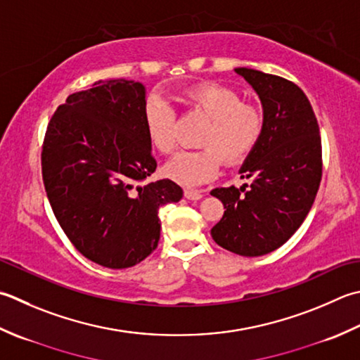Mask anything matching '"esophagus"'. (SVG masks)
<instances>
[{
    "label": "esophagus",
    "mask_w": 360,
    "mask_h": 360,
    "mask_svg": "<svg viewBox=\"0 0 360 360\" xmlns=\"http://www.w3.org/2000/svg\"><path fill=\"white\" fill-rule=\"evenodd\" d=\"M184 196L187 200H190V201H198V200H201L202 198V192L201 190H192V188H187V190H184Z\"/></svg>",
    "instance_id": "34e87169"
}]
</instances>
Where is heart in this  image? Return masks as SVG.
Returning a JSON list of instances; mask_svg holds the SVG:
<instances>
[{"mask_svg":"<svg viewBox=\"0 0 360 360\" xmlns=\"http://www.w3.org/2000/svg\"><path fill=\"white\" fill-rule=\"evenodd\" d=\"M184 100L209 118L196 151H179L167 162L164 173L181 186L195 187L214 179L223 159L234 165L245 160L262 134V114L252 104L242 103L234 89L217 82L190 87ZM146 136L153 148L168 154L176 145L173 105L160 96L148 98L143 109Z\"/></svg>","mask_w":360,"mask_h":360,"instance_id":"1","label":"heart"}]
</instances>
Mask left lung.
<instances>
[{"label":"left lung","mask_w":360,"mask_h":360,"mask_svg":"<svg viewBox=\"0 0 360 360\" xmlns=\"http://www.w3.org/2000/svg\"><path fill=\"white\" fill-rule=\"evenodd\" d=\"M236 73L262 103V134L240 168L252 179L240 188H214L224 214L210 231L217 245L238 256L278 250L304 221L321 181V139L312 105L297 84L252 68Z\"/></svg>","instance_id":"1"}]
</instances>
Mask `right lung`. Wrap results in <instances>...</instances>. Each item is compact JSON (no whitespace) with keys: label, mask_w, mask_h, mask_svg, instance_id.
Returning <instances> with one entry per match:
<instances>
[{"label":"right lung","mask_w":360,"mask_h":360,"mask_svg":"<svg viewBox=\"0 0 360 360\" xmlns=\"http://www.w3.org/2000/svg\"><path fill=\"white\" fill-rule=\"evenodd\" d=\"M145 86L98 81L76 91L48 123L41 176L60 228L84 257L108 269H128L158 248L159 209L182 198L156 172L143 109Z\"/></svg>","instance_id":"1"}]
</instances>
